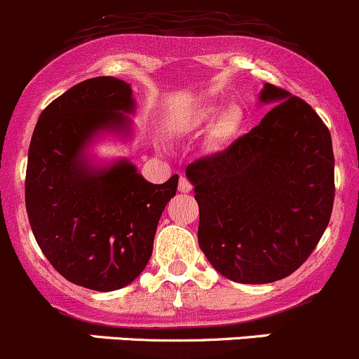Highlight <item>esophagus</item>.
Masks as SVG:
<instances>
[{"label": "esophagus", "mask_w": 359, "mask_h": 359, "mask_svg": "<svg viewBox=\"0 0 359 359\" xmlns=\"http://www.w3.org/2000/svg\"><path fill=\"white\" fill-rule=\"evenodd\" d=\"M178 188H180L181 194H190V191H191V183L187 178H184V176H181Z\"/></svg>", "instance_id": "obj_1"}]
</instances>
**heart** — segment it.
<instances>
[{
  "instance_id": "1",
  "label": "heart",
  "mask_w": 359,
  "mask_h": 359,
  "mask_svg": "<svg viewBox=\"0 0 359 359\" xmlns=\"http://www.w3.org/2000/svg\"><path fill=\"white\" fill-rule=\"evenodd\" d=\"M243 119H245V114L238 103H230L223 109H219L217 105H205L191 116V119L187 123V128L202 129L214 122L209 133V145L212 149H223L238 135Z\"/></svg>"
}]
</instances>
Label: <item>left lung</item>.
Returning a JSON list of instances; mask_svg holds the SVG:
<instances>
[{"label": "left lung", "instance_id": "8db88e82", "mask_svg": "<svg viewBox=\"0 0 359 359\" xmlns=\"http://www.w3.org/2000/svg\"><path fill=\"white\" fill-rule=\"evenodd\" d=\"M273 107L224 152L191 162L198 245L212 268L238 283H271L309 257L334 205L330 131L304 100L264 84Z\"/></svg>", "mask_w": 359, "mask_h": 359}]
</instances>
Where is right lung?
Listing matches in <instances>:
<instances>
[{"mask_svg":"<svg viewBox=\"0 0 359 359\" xmlns=\"http://www.w3.org/2000/svg\"><path fill=\"white\" fill-rule=\"evenodd\" d=\"M135 110L126 81H83L43 110L29 147L25 209L36 242L64 278L91 290L123 289L145 269L178 188V175L154 184L128 158H91L100 136L133 135Z\"/></svg>","mask_w":359,"mask_h":359,"instance_id":"right-lung-1","label":"right lung"}]
</instances>
